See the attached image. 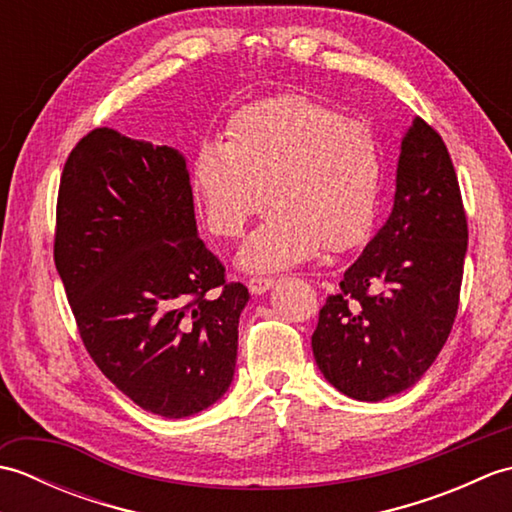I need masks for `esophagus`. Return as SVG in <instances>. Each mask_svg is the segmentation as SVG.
I'll return each instance as SVG.
<instances>
[{
	"label": "esophagus",
	"instance_id": "obj_1",
	"mask_svg": "<svg viewBox=\"0 0 512 512\" xmlns=\"http://www.w3.org/2000/svg\"><path fill=\"white\" fill-rule=\"evenodd\" d=\"M273 286H275L273 277H250L248 279V290L253 292V295H264V292Z\"/></svg>",
	"mask_w": 512,
	"mask_h": 512
}]
</instances>
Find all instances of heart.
<instances>
[{
  "label": "heart",
  "instance_id": "obj_1",
  "mask_svg": "<svg viewBox=\"0 0 512 512\" xmlns=\"http://www.w3.org/2000/svg\"><path fill=\"white\" fill-rule=\"evenodd\" d=\"M383 156L372 127L334 107L284 94L239 110L226 140L204 138L191 184L215 235L235 237L275 209L248 237L239 264L281 270L358 246L372 231Z\"/></svg>",
  "mask_w": 512,
  "mask_h": 512
}]
</instances>
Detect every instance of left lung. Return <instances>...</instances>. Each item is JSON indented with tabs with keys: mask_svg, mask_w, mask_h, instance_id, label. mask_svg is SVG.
Segmentation results:
<instances>
[{
	"mask_svg": "<svg viewBox=\"0 0 512 512\" xmlns=\"http://www.w3.org/2000/svg\"><path fill=\"white\" fill-rule=\"evenodd\" d=\"M466 213L440 134L413 118L385 226L325 299L312 352L341 394L378 402L416 385L447 343L460 303Z\"/></svg>",
	"mask_w": 512,
	"mask_h": 512,
	"instance_id": "8db88e82",
	"label": "left lung"
}]
</instances>
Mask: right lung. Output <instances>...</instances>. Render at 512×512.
I'll return each instance as SVG.
<instances>
[{
    "label": "right lung",
    "mask_w": 512,
    "mask_h": 512,
    "mask_svg": "<svg viewBox=\"0 0 512 512\" xmlns=\"http://www.w3.org/2000/svg\"><path fill=\"white\" fill-rule=\"evenodd\" d=\"M54 264L85 350L138 407L187 418L226 394L250 295L198 237L178 149L83 136L61 173Z\"/></svg>",
    "instance_id": "obj_1"
}]
</instances>
